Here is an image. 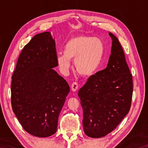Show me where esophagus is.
<instances>
[{
    "label": "esophagus",
    "instance_id": "obj_1",
    "mask_svg": "<svg viewBox=\"0 0 148 148\" xmlns=\"http://www.w3.org/2000/svg\"><path fill=\"white\" fill-rule=\"evenodd\" d=\"M78 88V84L76 82H74L72 83L71 84V90L73 92H76V91L77 90Z\"/></svg>",
    "mask_w": 148,
    "mask_h": 148
}]
</instances>
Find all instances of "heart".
I'll return each instance as SVG.
<instances>
[{
  "mask_svg": "<svg viewBox=\"0 0 148 148\" xmlns=\"http://www.w3.org/2000/svg\"><path fill=\"white\" fill-rule=\"evenodd\" d=\"M104 55V44L95 37L77 36L67 40L64 52L58 53L56 60L60 71L66 73L71 67V60L74 59L76 71L84 77L95 73L101 64Z\"/></svg>",
  "mask_w": 148,
  "mask_h": 148,
  "instance_id": "heart-1",
  "label": "heart"
}]
</instances>
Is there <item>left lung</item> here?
I'll return each instance as SVG.
<instances>
[{"label": "left lung", "mask_w": 148, "mask_h": 148, "mask_svg": "<svg viewBox=\"0 0 148 148\" xmlns=\"http://www.w3.org/2000/svg\"><path fill=\"white\" fill-rule=\"evenodd\" d=\"M107 67L91 76L78 92L83 111L84 133L90 137L106 136L130 111L132 76L121 44L114 35Z\"/></svg>", "instance_id": "obj_1"}]
</instances>
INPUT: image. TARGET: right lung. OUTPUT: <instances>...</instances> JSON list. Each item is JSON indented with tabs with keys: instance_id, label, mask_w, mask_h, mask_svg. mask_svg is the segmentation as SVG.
I'll return each mask as SVG.
<instances>
[{
	"instance_id": "right-lung-1",
	"label": "right lung",
	"mask_w": 148,
	"mask_h": 148,
	"mask_svg": "<svg viewBox=\"0 0 148 148\" xmlns=\"http://www.w3.org/2000/svg\"><path fill=\"white\" fill-rule=\"evenodd\" d=\"M55 40L49 32L38 34L25 46L12 76V111L32 136L55 134L58 118L70 87L56 72Z\"/></svg>"
}]
</instances>
